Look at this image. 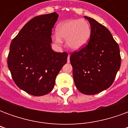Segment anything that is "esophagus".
<instances>
[{"instance_id":"obj_1","label":"esophagus","mask_w":128,"mask_h":128,"mask_svg":"<svg viewBox=\"0 0 128 128\" xmlns=\"http://www.w3.org/2000/svg\"><path fill=\"white\" fill-rule=\"evenodd\" d=\"M67 62L69 63L70 62V56H68V58H67Z\"/></svg>"}]
</instances>
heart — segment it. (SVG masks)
Wrapping results in <instances>:
<instances>
[{"instance_id":"obj_1","label":"heart","mask_w":128,"mask_h":128,"mask_svg":"<svg viewBox=\"0 0 128 128\" xmlns=\"http://www.w3.org/2000/svg\"><path fill=\"white\" fill-rule=\"evenodd\" d=\"M91 36L90 25L84 19H72L62 22L57 26V34L52 37L57 44L66 40V46L70 50H79L83 48L89 41Z\"/></svg>"}]
</instances>
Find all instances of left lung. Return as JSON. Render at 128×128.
I'll list each match as a JSON object with an SVG mask.
<instances>
[{"instance_id":"8db88e82","label":"left lung","mask_w":128,"mask_h":128,"mask_svg":"<svg viewBox=\"0 0 128 128\" xmlns=\"http://www.w3.org/2000/svg\"><path fill=\"white\" fill-rule=\"evenodd\" d=\"M91 26L88 44L70 57L76 88L85 94H95L108 88L121 66L118 44L110 31L87 16Z\"/></svg>"}]
</instances>
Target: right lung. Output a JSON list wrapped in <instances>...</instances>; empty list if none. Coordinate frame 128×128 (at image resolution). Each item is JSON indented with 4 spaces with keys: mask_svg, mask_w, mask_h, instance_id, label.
Returning <instances> with one entry per match:
<instances>
[{
    "mask_svg": "<svg viewBox=\"0 0 128 128\" xmlns=\"http://www.w3.org/2000/svg\"><path fill=\"white\" fill-rule=\"evenodd\" d=\"M58 18L56 12L29 20L12 40L7 64L19 88L34 96L53 89L56 76L66 63L68 54L51 48V32Z\"/></svg>",
    "mask_w": 128,
    "mask_h": 128,
    "instance_id": "1",
    "label": "right lung"
}]
</instances>
